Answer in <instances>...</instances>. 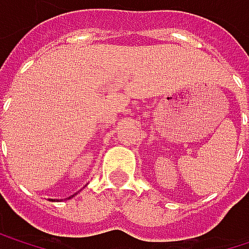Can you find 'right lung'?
I'll use <instances>...</instances> for the list:
<instances>
[{"label":"right lung","mask_w":249,"mask_h":249,"mask_svg":"<svg viewBox=\"0 0 249 249\" xmlns=\"http://www.w3.org/2000/svg\"><path fill=\"white\" fill-rule=\"evenodd\" d=\"M73 196H75V195H72V196H69V197H68V199H72V197H73Z\"/></svg>","instance_id":"add662e5"}]
</instances>
